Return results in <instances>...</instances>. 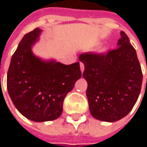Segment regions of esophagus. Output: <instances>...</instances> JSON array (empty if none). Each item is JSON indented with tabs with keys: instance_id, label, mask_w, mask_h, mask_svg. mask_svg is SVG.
<instances>
[{
	"instance_id": "34e87169",
	"label": "esophagus",
	"mask_w": 147,
	"mask_h": 147,
	"mask_svg": "<svg viewBox=\"0 0 147 147\" xmlns=\"http://www.w3.org/2000/svg\"><path fill=\"white\" fill-rule=\"evenodd\" d=\"M80 69H81L82 72L84 70V63L83 62H80Z\"/></svg>"
}]
</instances>
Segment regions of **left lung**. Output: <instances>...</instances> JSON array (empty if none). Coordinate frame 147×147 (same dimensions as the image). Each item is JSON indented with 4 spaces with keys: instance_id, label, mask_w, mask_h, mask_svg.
Instances as JSON below:
<instances>
[{
    "instance_id": "8db88e82",
    "label": "left lung",
    "mask_w": 147,
    "mask_h": 147,
    "mask_svg": "<svg viewBox=\"0 0 147 147\" xmlns=\"http://www.w3.org/2000/svg\"><path fill=\"white\" fill-rule=\"evenodd\" d=\"M118 48L106 53L86 52L79 56L84 63L83 77L88 83L86 96L92 116L101 121H118L137 102L142 84V70L136 50L124 31Z\"/></svg>"
}]
</instances>
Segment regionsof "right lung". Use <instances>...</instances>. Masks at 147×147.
Returning a JSON list of instances; mask_svg holds the SVG:
<instances>
[{
	"mask_svg": "<svg viewBox=\"0 0 147 147\" xmlns=\"http://www.w3.org/2000/svg\"><path fill=\"white\" fill-rule=\"evenodd\" d=\"M41 29L26 34L13 54L7 71V87L16 109L36 122L57 119L63 100L82 76L79 63L65 65L44 62L35 57L31 47Z\"/></svg>",
	"mask_w": 147,
	"mask_h": 147,
	"instance_id": "add662e5",
	"label": "right lung"
}]
</instances>
